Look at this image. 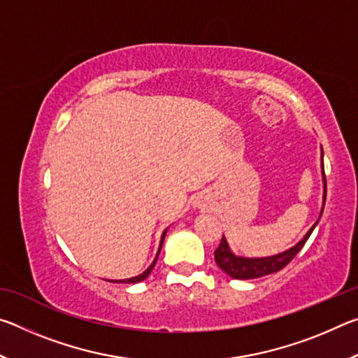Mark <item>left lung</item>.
Masks as SVG:
<instances>
[{
	"instance_id": "8db88e82",
	"label": "left lung",
	"mask_w": 358,
	"mask_h": 358,
	"mask_svg": "<svg viewBox=\"0 0 358 358\" xmlns=\"http://www.w3.org/2000/svg\"><path fill=\"white\" fill-rule=\"evenodd\" d=\"M320 166H322V177H324L322 208H320V215L317 217V221L314 222L313 227L305 234V237H303L295 246L289 248V250L282 251L280 254H273V256L243 257V256H237V254L232 252L226 237L222 235L221 243L215 251V260H216L217 266H220L224 273H227L230 278H234V280H256V278H262V276L280 271L296 256V254L300 252V250L305 246L308 238H310V235L313 234L314 227L317 226L320 216H322L324 205H325L327 183H325V173H324V150H322V147H320Z\"/></svg>"
}]
</instances>
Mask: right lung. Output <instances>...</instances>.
<instances>
[{
    "mask_svg": "<svg viewBox=\"0 0 358 358\" xmlns=\"http://www.w3.org/2000/svg\"><path fill=\"white\" fill-rule=\"evenodd\" d=\"M166 234H167V229L164 230V232H162L161 243H159V248H157V252H156V257H155V260H153V262H151V265L148 266V268L143 271V273L137 275V276H132V278H128V280H106V281H110V282H123V284H136V282H141V281H143L145 278H147V276L151 273V270L155 268V265H156V260H157V256H159V252H161V248H162V243H164Z\"/></svg>",
    "mask_w": 358,
    "mask_h": 358,
    "instance_id": "1",
    "label": "right lung"
}]
</instances>
